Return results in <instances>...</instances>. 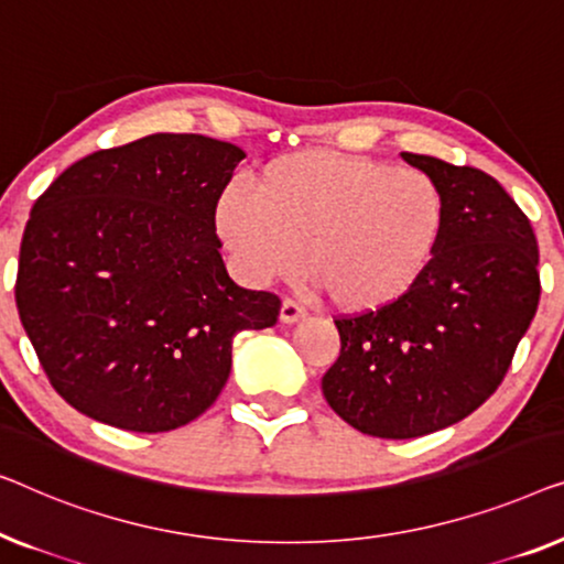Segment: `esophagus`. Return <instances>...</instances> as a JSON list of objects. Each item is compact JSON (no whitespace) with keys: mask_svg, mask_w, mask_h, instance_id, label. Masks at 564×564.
I'll use <instances>...</instances> for the list:
<instances>
[{"mask_svg":"<svg viewBox=\"0 0 564 564\" xmlns=\"http://www.w3.org/2000/svg\"><path fill=\"white\" fill-rule=\"evenodd\" d=\"M304 316H306L304 304H299V301H293V299H283V304H281V322L283 324H293V322L304 319Z\"/></svg>","mask_w":564,"mask_h":564,"instance_id":"esophagus-1","label":"esophagus"}]
</instances>
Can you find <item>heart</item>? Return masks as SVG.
I'll list each match as a JSON object with an SVG mask.
<instances>
[{
  "instance_id": "b5f03b06",
  "label": "heart",
  "mask_w": 564,
  "mask_h": 564,
  "mask_svg": "<svg viewBox=\"0 0 564 564\" xmlns=\"http://www.w3.org/2000/svg\"><path fill=\"white\" fill-rule=\"evenodd\" d=\"M250 194L227 192L217 232L250 281L306 271L350 314L399 301L432 263L444 227L437 181L414 169L332 150L268 163Z\"/></svg>"
}]
</instances>
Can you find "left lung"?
Segmentation results:
<instances>
[{
    "label": "left lung",
    "instance_id": "1",
    "mask_svg": "<svg viewBox=\"0 0 564 564\" xmlns=\"http://www.w3.org/2000/svg\"><path fill=\"white\" fill-rule=\"evenodd\" d=\"M401 155L444 194L437 250L399 301L337 316L343 350L322 378L335 414L380 440L432 434L486 403L542 293L534 229L494 176Z\"/></svg>",
    "mask_w": 564,
    "mask_h": 564
}]
</instances>
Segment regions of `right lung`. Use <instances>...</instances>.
Returning a JSON list of instances; mask_svg holds the SVG:
<instances>
[{"label": "right lung", "mask_w": 564, "mask_h": 564, "mask_svg": "<svg viewBox=\"0 0 564 564\" xmlns=\"http://www.w3.org/2000/svg\"><path fill=\"white\" fill-rule=\"evenodd\" d=\"M245 153L204 134L97 150L45 188L20 245V322L51 386L127 432L178 430L217 401L242 329L281 299L229 279L214 229Z\"/></svg>", "instance_id": "1"}]
</instances>
